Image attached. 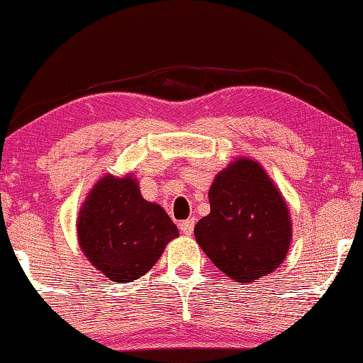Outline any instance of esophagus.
<instances>
[{
  "instance_id": "esophagus-1",
  "label": "esophagus",
  "mask_w": 363,
  "mask_h": 363,
  "mask_svg": "<svg viewBox=\"0 0 363 363\" xmlns=\"http://www.w3.org/2000/svg\"><path fill=\"white\" fill-rule=\"evenodd\" d=\"M194 224H196L194 218H189V219H186V221L179 223V229H181V231L184 233V235L191 236L192 231H194Z\"/></svg>"
}]
</instances>
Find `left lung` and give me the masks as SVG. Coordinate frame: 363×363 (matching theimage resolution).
I'll return each mask as SVG.
<instances>
[{
  "label": "left lung",
  "mask_w": 363,
  "mask_h": 363,
  "mask_svg": "<svg viewBox=\"0 0 363 363\" xmlns=\"http://www.w3.org/2000/svg\"><path fill=\"white\" fill-rule=\"evenodd\" d=\"M211 213L194 228L197 245L236 281L266 277L283 263L291 241L288 206L264 169L241 157L209 187Z\"/></svg>",
  "instance_id": "1"
}]
</instances>
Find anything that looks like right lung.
<instances>
[{"label":"right lung","mask_w":363,"mask_h":363,"mask_svg":"<svg viewBox=\"0 0 363 363\" xmlns=\"http://www.w3.org/2000/svg\"><path fill=\"white\" fill-rule=\"evenodd\" d=\"M77 233L90 263L117 283L147 273L167 242L179 236L166 211L142 197L135 179L110 174L86 196Z\"/></svg>","instance_id":"1"}]
</instances>
